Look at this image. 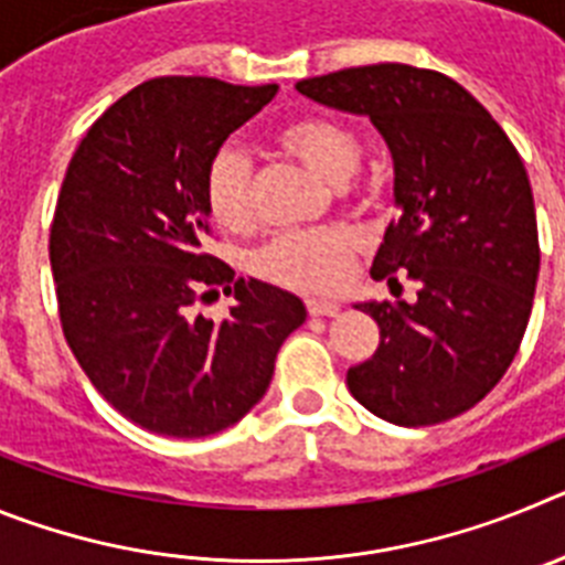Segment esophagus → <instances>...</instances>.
Wrapping results in <instances>:
<instances>
[{
  "instance_id": "obj_1",
  "label": "esophagus",
  "mask_w": 565,
  "mask_h": 565,
  "mask_svg": "<svg viewBox=\"0 0 565 565\" xmlns=\"http://www.w3.org/2000/svg\"><path fill=\"white\" fill-rule=\"evenodd\" d=\"M306 308L311 317H337L339 313L337 302H328V299H306Z\"/></svg>"
}]
</instances>
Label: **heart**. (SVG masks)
<instances>
[{"label":"heart","instance_id":"obj_1","mask_svg":"<svg viewBox=\"0 0 565 565\" xmlns=\"http://www.w3.org/2000/svg\"><path fill=\"white\" fill-rule=\"evenodd\" d=\"M271 141L279 152L331 183L348 181L362 161L356 129L333 115H297L274 129ZM203 201L217 226L228 232H246L254 226V169L243 149L226 143L209 158ZM359 248V234L344 226L286 232L254 254V271L291 291L331 294L348 279Z\"/></svg>","mask_w":565,"mask_h":565}]
</instances>
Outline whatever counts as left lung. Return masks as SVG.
I'll return each mask as SVG.
<instances>
[{
    "label": "left lung",
    "mask_w": 565,
    "mask_h": 565,
    "mask_svg": "<svg viewBox=\"0 0 565 565\" xmlns=\"http://www.w3.org/2000/svg\"><path fill=\"white\" fill-rule=\"evenodd\" d=\"M297 89L367 115L384 135L402 214L371 277L418 282L416 302L356 306L376 319L379 348L348 371V391L391 424L450 422L501 382L532 313L541 243L521 154L483 104L436 70L367 64Z\"/></svg>",
    "instance_id": "obj_1"
}]
</instances>
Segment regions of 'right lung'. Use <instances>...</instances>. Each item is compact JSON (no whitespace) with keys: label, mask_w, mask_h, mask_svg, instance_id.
Instances as JSON below:
<instances>
[{"label":"right lung","mask_w":565,"mask_h":565,"mask_svg":"<svg viewBox=\"0 0 565 565\" xmlns=\"http://www.w3.org/2000/svg\"><path fill=\"white\" fill-rule=\"evenodd\" d=\"M277 96L206 76L129 89L78 143L50 223V268L70 351L124 418L203 438L263 398L279 344L306 322L299 297L234 277L206 252V163ZM223 287L212 323L191 308Z\"/></svg>","instance_id":"add662e5"}]
</instances>
